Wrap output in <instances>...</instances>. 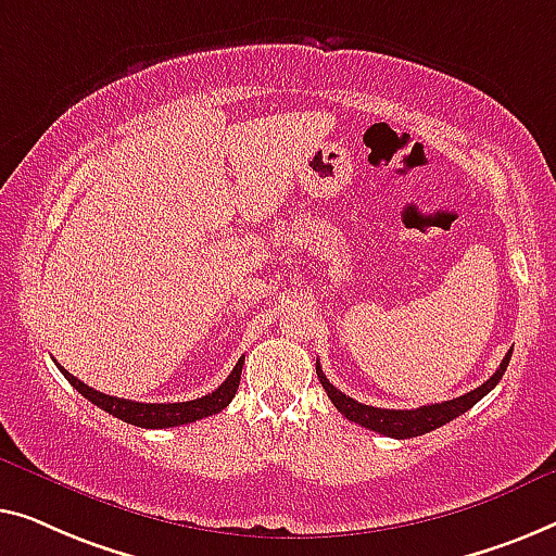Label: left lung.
Instances as JSON below:
<instances>
[{
    "label": "left lung",
    "mask_w": 556,
    "mask_h": 556,
    "mask_svg": "<svg viewBox=\"0 0 556 556\" xmlns=\"http://www.w3.org/2000/svg\"><path fill=\"white\" fill-rule=\"evenodd\" d=\"M509 359H511V350L502 359L498 370L491 375V378L483 382V386L471 390V393H466V395H460V397H453V401H445V403L420 405V408H416V410L372 408V405L357 403L350 395L342 393V390L334 388L332 382L325 378V372H323V367H319V363H317V378H319V382H323L325 393L332 401L334 408H338L348 420H353V424L367 428V431H375V433H382V435H388V438H397V441H403V438H416V435L431 433V431H435V428H441V426L448 424V420L458 418L460 413H466L468 408H473V405L479 403L483 395L491 393V390L496 388V382L504 378Z\"/></svg>",
    "instance_id": "1"
}]
</instances>
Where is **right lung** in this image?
Here are the masks:
<instances>
[{"instance_id": "right-lung-1", "label": "right lung", "mask_w": 556, "mask_h": 556, "mask_svg": "<svg viewBox=\"0 0 556 556\" xmlns=\"http://www.w3.org/2000/svg\"><path fill=\"white\" fill-rule=\"evenodd\" d=\"M58 367L77 393H83L90 403H96L98 408H103L105 413H111V416L125 420V424L140 426V428H174V426L193 424V420L208 418L214 416V413L224 410L226 405L231 403V397L237 395L244 357H239V363L233 365L229 378H226L214 393L197 397V401H186V403H136V401H125V397L105 395V393H98V390H92L90 386H85L83 380H77L75 375H70L62 365Z\"/></svg>"}]
</instances>
